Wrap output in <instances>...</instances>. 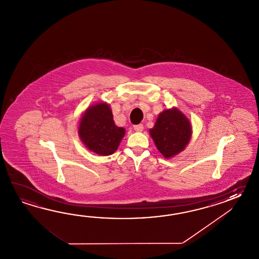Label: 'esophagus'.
Returning <instances> with one entry per match:
<instances>
[{
	"label": "esophagus",
	"instance_id": "1",
	"mask_svg": "<svg viewBox=\"0 0 259 259\" xmlns=\"http://www.w3.org/2000/svg\"><path fill=\"white\" fill-rule=\"evenodd\" d=\"M133 128H134V131H136V132H143V124H138V125H134V126H133Z\"/></svg>",
	"mask_w": 259,
	"mask_h": 259
}]
</instances>
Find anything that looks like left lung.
Listing matches in <instances>:
<instances>
[{
	"instance_id": "obj_1",
	"label": "left lung",
	"mask_w": 259,
	"mask_h": 259,
	"mask_svg": "<svg viewBox=\"0 0 259 259\" xmlns=\"http://www.w3.org/2000/svg\"><path fill=\"white\" fill-rule=\"evenodd\" d=\"M150 134L160 153L169 158L186 147L192 136V126L181 111L172 108L160 114Z\"/></svg>"
}]
</instances>
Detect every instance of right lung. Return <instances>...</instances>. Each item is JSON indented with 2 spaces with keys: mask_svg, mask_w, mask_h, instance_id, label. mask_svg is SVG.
Returning <instances> with one entry per match:
<instances>
[{
  "mask_svg": "<svg viewBox=\"0 0 259 259\" xmlns=\"http://www.w3.org/2000/svg\"><path fill=\"white\" fill-rule=\"evenodd\" d=\"M78 134L91 151L100 155H110L116 152L125 130L116 126L110 106L100 103L85 112L80 119Z\"/></svg>",
  "mask_w": 259,
  "mask_h": 259,
  "instance_id": "add662e5",
  "label": "right lung"
}]
</instances>
